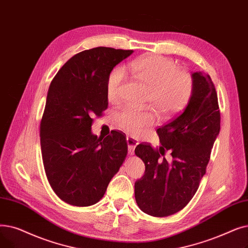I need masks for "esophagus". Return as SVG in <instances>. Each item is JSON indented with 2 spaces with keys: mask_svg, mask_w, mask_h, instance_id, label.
I'll use <instances>...</instances> for the list:
<instances>
[{
  "mask_svg": "<svg viewBox=\"0 0 248 248\" xmlns=\"http://www.w3.org/2000/svg\"><path fill=\"white\" fill-rule=\"evenodd\" d=\"M127 144H128V151H129V155H134V149L136 147V145L138 144V141L131 137V136H127Z\"/></svg>",
  "mask_w": 248,
  "mask_h": 248,
  "instance_id": "1",
  "label": "esophagus"
}]
</instances>
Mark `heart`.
<instances>
[{
    "mask_svg": "<svg viewBox=\"0 0 248 248\" xmlns=\"http://www.w3.org/2000/svg\"><path fill=\"white\" fill-rule=\"evenodd\" d=\"M136 78L150 89L148 100L150 106L161 116H170L182 111L190 101L194 82L186 70L178 69L173 61L161 55L149 54L133 61L129 64ZM125 80V72L115 68L107 79V96L116 101ZM153 121L148 112L125 108L117 115V122L126 132L137 135Z\"/></svg>",
    "mask_w": 248,
    "mask_h": 248,
    "instance_id": "heart-1",
    "label": "heart"
}]
</instances>
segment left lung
<instances>
[{"mask_svg":"<svg viewBox=\"0 0 248 248\" xmlns=\"http://www.w3.org/2000/svg\"><path fill=\"white\" fill-rule=\"evenodd\" d=\"M194 90L183 113L156 132L160 146H136L135 155L145 164L144 175L135 183L140 210L167 217L184 209L196 194L206 173L211 150L220 132V110L215 86L209 75H192ZM170 151L173 159L164 155Z\"/></svg>","mask_w":248,"mask_h":248,"instance_id":"left-lung-1","label":"left lung"}]
</instances>
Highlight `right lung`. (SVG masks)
<instances>
[{
	"label": "right lung",
	"instance_id": "right-lung-1",
	"mask_svg": "<svg viewBox=\"0 0 248 248\" xmlns=\"http://www.w3.org/2000/svg\"><path fill=\"white\" fill-rule=\"evenodd\" d=\"M133 50L96 47L68 60L48 89L40 123L47 180L63 202L78 207L98 203L127 155V140L113 131L92 133L93 118L108 107L107 79Z\"/></svg>",
	"mask_w": 248,
	"mask_h": 248
}]
</instances>
